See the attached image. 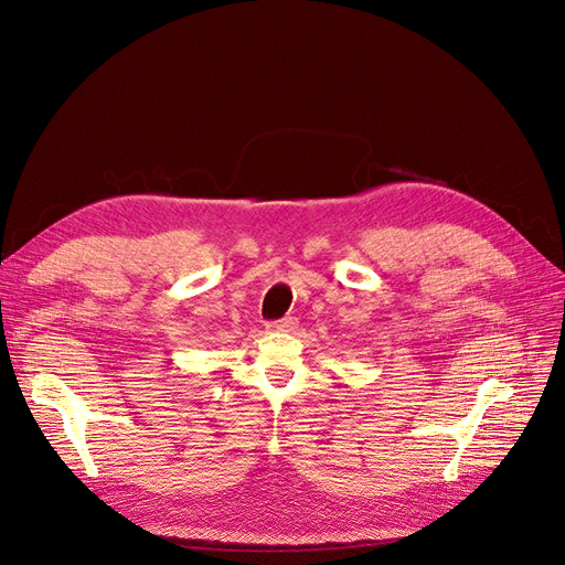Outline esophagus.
Listing matches in <instances>:
<instances>
[{
  "instance_id": "esophagus-1",
  "label": "esophagus",
  "mask_w": 565,
  "mask_h": 565,
  "mask_svg": "<svg viewBox=\"0 0 565 565\" xmlns=\"http://www.w3.org/2000/svg\"><path fill=\"white\" fill-rule=\"evenodd\" d=\"M298 319L296 317H286V319H281V321H275V323H269L267 328L269 330H281V332H290V330H296L298 328Z\"/></svg>"
}]
</instances>
